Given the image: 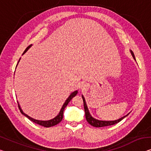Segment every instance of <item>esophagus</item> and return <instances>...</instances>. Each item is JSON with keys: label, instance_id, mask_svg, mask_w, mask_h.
I'll use <instances>...</instances> for the list:
<instances>
[{"label": "esophagus", "instance_id": "34e87169", "mask_svg": "<svg viewBox=\"0 0 151 151\" xmlns=\"http://www.w3.org/2000/svg\"><path fill=\"white\" fill-rule=\"evenodd\" d=\"M85 88H86V85H83L82 86H81V89H83H83H85Z\"/></svg>", "mask_w": 151, "mask_h": 151}]
</instances>
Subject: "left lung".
<instances>
[{
	"mask_svg": "<svg viewBox=\"0 0 151 151\" xmlns=\"http://www.w3.org/2000/svg\"><path fill=\"white\" fill-rule=\"evenodd\" d=\"M131 53L132 54V55H133V57H134V59L136 60L134 53L132 52V51H131ZM82 98H83V105H84V109H85V118H86V120L87 121V122H88L91 125L93 126V127H106V126H109V125H112L116 124V123H119V122H120V121L122 120V119H124L125 116H127L128 114H127V115L124 116H123V117L119 119H118V120H115V121H99V120H97V119L93 118L91 116V114H90L89 112L88 111V109H87V106L86 102H85V98H84V97H83V96H82Z\"/></svg>",
	"mask_w": 151,
	"mask_h": 151,
	"instance_id": "8db88e82",
	"label": "left lung"
}]
</instances>
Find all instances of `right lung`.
Segmentation results:
<instances>
[{
  "instance_id": "obj_1",
  "label": "right lung",
  "mask_w": 151,
  "mask_h": 151,
  "mask_svg": "<svg viewBox=\"0 0 151 151\" xmlns=\"http://www.w3.org/2000/svg\"><path fill=\"white\" fill-rule=\"evenodd\" d=\"M31 45H29L28 47H27V48L25 49V51H24L23 54L26 52L27 50H28V49L30 48ZM77 92H78L77 91H74L73 93H72L70 95L69 97L67 98V100H66V102H65L64 104H63L62 109H61V110H60V112H59V114H58V115L56 116L55 117L53 118V119H51V120H49V121H39V120H36V119H34L30 117V116L27 115V114H26L23 111H22V110L21 109V108H20L19 104H18V107H19V109L20 112H22V114H24V115H25L27 118H28L30 121H33L34 123H37V124H38V125L43 126V127H52V126H54V125L58 124V123H59L60 122H61L62 119H63V113H64V109L66 107V106L68 105L70 101L71 100V99L73 98V97H75L76 94H77Z\"/></svg>"
}]
</instances>
